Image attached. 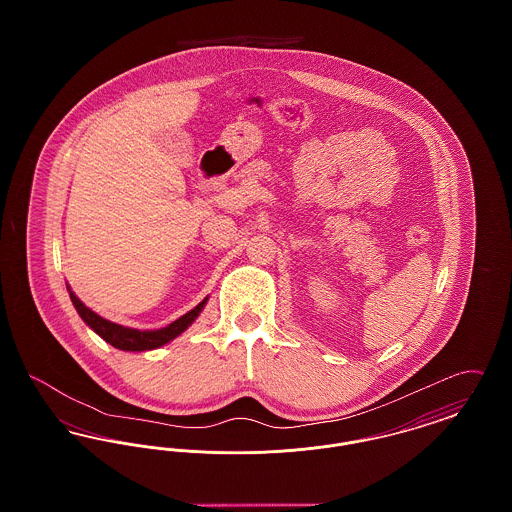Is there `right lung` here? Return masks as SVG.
Instances as JSON below:
<instances>
[{"label": "right lung", "instance_id": "add662e5", "mask_svg": "<svg viewBox=\"0 0 512 512\" xmlns=\"http://www.w3.org/2000/svg\"><path fill=\"white\" fill-rule=\"evenodd\" d=\"M71 301H73L74 309L78 311V315L82 320L98 334L107 343H111L113 347L122 349V351H147V349H157L165 343L174 340L176 336H180L197 315L201 313V309L207 303V297L194 307L190 313H186L184 317L174 320L169 326L161 328V330H134V328H124L115 322H109L105 318L99 317L94 311H90L73 292H71Z\"/></svg>", "mask_w": 512, "mask_h": 512}]
</instances>
